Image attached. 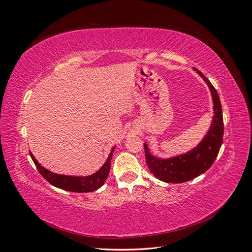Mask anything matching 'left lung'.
I'll return each instance as SVG.
<instances>
[{"label":"left lung","instance_id":"left-lung-1","mask_svg":"<svg viewBox=\"0 0 252 252\" xmlns=\"http://www.w3.org/2000/svg\"><path fill=\"white\" fill-rule=\"evenodd\" d=\"M193 69L203 78L211 92L213 100V117L209 131L198 145L189 152L171 158H159L151 154L145 142V153L148 168L156 178L164 183L181 184L197 177L209 169L217 158L222 143L224 121L220 100L211 82L195 67Z\"/></svg>","mask_w":252,"mask_h":252}]
</instances>
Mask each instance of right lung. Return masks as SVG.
<instances>
[{
  "mask_svg": "<svg viewBox=\"0 0 252 252\" xmlns=\"http://www.w3.org/2000/svg\"><path fill=\"white\" fill-rule=\"evenodd\" d=\"M114 148H112L111 153L107 157L106 161L104 162L103 166L100 168L94 174L88 175V176H71V175H63V174H57L54 172H50L49 170L42 167L41 164L37 161L34 156L31 153L32 159L33 160L35 167H37L40 174L44 177L46 181L53 185L57 188L65 190V191H71V192H93L101 187L105 181L107 176H109V172L111 169V159L114 152Z\"/></svg>",
  "mask_w": 252,
  "mask_h": 252,
  "instance_id": "right-lung-1",
  "label": "right lung"
}]
</instances>
